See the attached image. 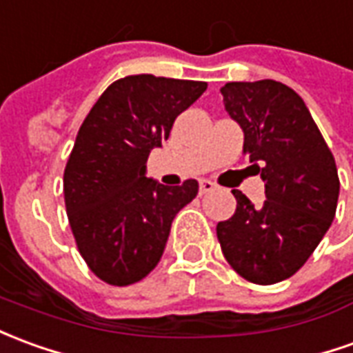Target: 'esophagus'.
Here are the masks:
<instances>
[{"mask_svg":"<svg viewBox=\"0 0 353 353\" xmlns=\"http://www.w3.org/2000/svg\"><path fill=\"white\" fill-rule=\"evenodd\" d=\"M214 189H216V183H212L210 179H202L201 183H199V193L201 194L212 193Z\"/></svg>","mask_w":353,"mask_h":353,"instance_id":"34e87169","label":"esophagus"}]
</instances>
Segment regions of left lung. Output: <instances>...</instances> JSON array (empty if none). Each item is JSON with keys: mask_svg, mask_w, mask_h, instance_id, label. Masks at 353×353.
I'll return each mask as SVG.
<instances>
[{"mask_svg": "<svg viewBox=\"0 0 353 353\" xmlns=\"http://www.w3.org/2000/svg\"><path fill=\"white\" fill-rule=\"evenodd\" d=\"M229 117L245 132L243 152L265 181L254 206L241 191L235 214L216 233L229 265L246 281L273 285L294 275L331 228L339 172L302 97L275 80L221 88Z\"/></svg>", "mask_w": 353, "mask_h": 353, "instance_id": "obj_1", "label": "left lung"}]
</instances>
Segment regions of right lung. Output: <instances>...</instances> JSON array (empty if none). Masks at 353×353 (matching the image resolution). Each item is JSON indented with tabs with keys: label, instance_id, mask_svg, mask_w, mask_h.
<instances>
[{
	"label": "right lung",
	"instance_id": "add662e5",
	"mask_svg": "<svg viewBox=\"0 0 353 353\" xmlns=\"http://www.w3.org/2000/svg\"><path fill=\"white\" fill-rule=\"evenodd\" d=\"M208 83L125 76L110 83L76 135L63 177L68 223L82 258L114 287L147 277L162 258L176 214L199 193L145 177L149 152Z\"/></svg>",
	"mask_w": 353,
	"mask_h": 353
}]
</instances>
